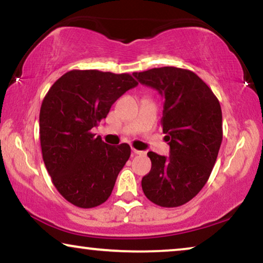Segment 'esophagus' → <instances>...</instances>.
Masks as SVG:
<instances>
[{
	"mask_svg": "<svg viewBox=\"0 0 263 263\" xmlns=\"http://www.w3.org/2000/svg\"><path fill=\"white\" fill-rule=\"evenodd\" d=\"M133 153H134V154H143L142 151H138V149H135V148H133Z\"/></svg>",
	"mask_w": 263,
	"mask_h": 263,
	"instance_id": "esophagus-1",
	"label": "esophagus"
}]
</instances>
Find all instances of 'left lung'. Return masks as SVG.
I'll use <instances>...</instances> for the list:
<instances>
[{"label":"left lung","instance_id":"left-lung-1","mask_svg":"<svg viewBox=\"0 0 263 263\" xmlns=\"http://www.w3.org/2000/svg\"><path fill=\"white\" fill-rule=\"evenodd\" d=\"M134 77L164 97L161 127L170 145L167 158L147 153L152 167L141 181L143 194L160 207L182 206L200 193L213 170L222 140L220 104L192 70L161 67Z\"/></svg>","mask_w":263,"mask_h":263}]
</instances>
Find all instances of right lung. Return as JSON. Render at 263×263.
I'll list each match as a JSON object with an SVG mask.
<instances>
[{
	"instance_id": "1",
	"label": "right lung",
	"mask_w": 263,
	"mask_h": 263,
	"mask_svg": "<svg viewBox=\"0 0 263 263\" xmlns=\"http://www.w3.org/2000/svg\"><path fill=\"white\" fill-rule=\"evenodd\" d=\"M130 74L74 69L43 99L39 114L42 156L53 185L74 206L93 208L109 199L130 146H110L91 132L128 89Z\"/></svg>"
}]
</instances>
